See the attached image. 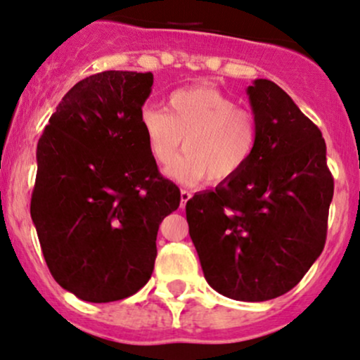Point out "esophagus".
Returning a JSON list of instances; mask_svg holds the SVG:
<instances>
[{"mask_svg": "<svg viewBox=\"0 0 360 360\" xmlns=\"http://www.w3.org/2000/svg\"><path fill=\"white\" fill-rule=\"evenodd\" d=\"M191 195H193V194H191L189 191H186V189H181V207H184V206H186V202L189 201V199H191Z\"/></svg>", "mask_w": 360, "mask_h": 360, "instance_id": "1", "label": "esophagus"}]
</instances>
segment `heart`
<instances>
[{"label":"heart","mask_w":360,"mask_h":360,"mask_svg":"<svg viewBox=\"0 0 360 360\" xmlns=\"http://www.w3.org/2000/svg\"><path fill=\"white\" fill-rule=\"evenodd\" d=\"M167 106V111L146 106L139 117L149 153L159 165H167L184 139L186 153L166 167L167 177L189 186L204 177L221 184L249 165L257 148L252 112L207 86L174 91Z\"/></svg>","instance_id":"1"}]
</instances>
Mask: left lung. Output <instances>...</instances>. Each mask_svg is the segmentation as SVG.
Listing matches in <instances>:
<instances>
[{
  "mask_svg": "<svg viewBox=\"0 0 360 360\" xmlns=\"http://www.w3.org/2000/svg\"><path fill=\"white\" fill-rule=\"evenodd\" d=\"M257 124L249 165L186 204L189 236L207 284L245 302L289 292L321 256L334 179L326 141L284 89L248 88Z\"/></svg>",
  "mask_w": 360,
  "mask_h": 360,
  "instance_id": "left-lung-1",
  "label": "left lung"
}]
</instances>
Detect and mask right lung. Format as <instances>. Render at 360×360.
I'll use <instances>...</instances> for the list:
<instances>
[{
	"instance_id": "1",
	"label": "right lung",
	"mask_w": 360,
	"mask_h": 360,
	"mask_svg": "<svg viewBox=\"0 0 360 360\" xmlns=\"http://www.w3.org/2000/svg\"><path fill=\"white\" fill-rule=\"evenodd\" d=\"M153 81L136 71L88 76L38 141L31 219L54 281L83 301L138 292L153 274L159 224L179 207L139 121Z\"/></svg>"
}]
</instances>
